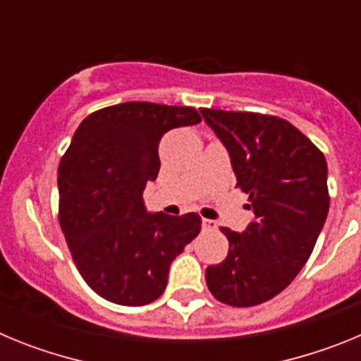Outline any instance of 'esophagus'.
I'll use <instances>...</instances> for the list:
<instances>
[{"mask_svg": "<svg viewBox=\"0 0 361 361\" xmlns=\"http://www.w3.org/2000/svg\"><path fill=\"white\" fill-rule=\"evenodd\" d=\"M202 229L206 231H212V229H216L215 220H209V219H202Z\"/></svg>", "mask_w": 361, "mask_h": 361, "instance_id": "esophagus-1", "label": "esophagus"}]
</instances>
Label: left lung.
Segmentation results:
<instances>
[{
    "instance_id": "1",
    "label": "left lung",
    "mask_w": 361,
    "mask_h": 361,
    "mask_svg": "<svg viewBox=\"0 0 361 361\" xmlns=\"http://www.w3.org/2000/svg\"><path fill=\"white\" fill-rule=\"evenodd\" d=\"M226 146L255 219L242 233L220 228L226 260L206 269L216 300L233 307L267 302L311 257L329 212L324 153L291 123L253 111L200 110Z\"/></svg>"
}]
</instances>
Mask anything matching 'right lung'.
<instances>
[{"label":"right lung","instance_id":"obj_1","mask_svg":"<svg viewBox=\"0 0 361 361\" xmlns=\"http://www.w3.org/2000/svg\"><path fill=\"white\" fill-rule=\"evenodd\" d=\"M195 108L121 103L86 117L57 170L59 222L73 262L99 296L146 305L164 293L170 266L199 235L197 213H148L142 191L161 168L166 132L199 124Z\"/></svg>","mask_w":361,"mask_h":361}]
</instances>
